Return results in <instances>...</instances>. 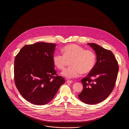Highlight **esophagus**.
<instances>
[{"label":"esophagus","instance_id":"obj_1","mask_svg":"<svg viewBox=\"0 0 129 129\" xmlns=\"http://www.w3.org/2000/svg\"><path fill=\"white\" fill-rule=\"evenodd\" d=\"M73 82V81H72V80H68L67 81V83H68V84H71V83H72Z\"/></svg>","mask_w":129,"mask_h":129}]
</instances>
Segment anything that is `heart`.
I'll return each mask as SVG.
<instances>
[{
	"instance_id": "heart-1",
	"label": "heart",
	"mask_w": 129,
	"mask_h": 129,
	"mask_svg": "<svg viewBox=\"0 0 129 129\" xmlns=\"http://www.w3.org/2000/svg\"><path fill=\"white\" fill-rule=\"evenodd\" d=\"M63 54L55 53L53 55V62L57 69L63 70L70 62V66L65 69L62 75L68 78L78 77L80 74H88L94 67L96 55L91 50L85 49L76 44L65 46L62 49Z\"/></svg>"
}]
</instances>
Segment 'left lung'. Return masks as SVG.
I'll return each instance as SVG.
<instances>
[{
	"instance_id": "left-lung-1",
	"label": "left lung",
	"mask_w": 129,
	"mask_h": 129,
	"mask_svg": "<svg viewBox=\"0 0 129 129\" xmlns=\"http://www.w3.org/2000/svg\"><path fill=\"white\" fill-rule=\"evenodd\" d=\"M95 51L97 62L92 71L81 79L83 89L78 95L83 103L98 104L107 98L115 86L118 72L114 54L96 43H87Z\"/></svg>"
}]
</instances>
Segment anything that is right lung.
<instances>
[{
	"label": "right lung",
	"mask_w": 129,
	"mask_h": 129,
	"mask_svg": "<svg viewBox=\"0 0 129 129\" xmlns=\"http://www.w3.org/2000/svg\"><path fill=\"white\" fill-rule=\"evenodd\" d=\"M55 46L44 42L25 45L15 57V86L22 97L33 104L48 103L65 82L54 69Z\"/></svg>",
	"instance_id": "obj_1"
}]
</instances>
